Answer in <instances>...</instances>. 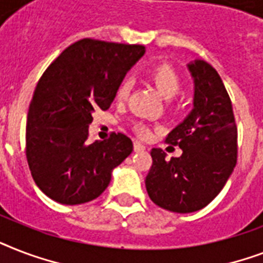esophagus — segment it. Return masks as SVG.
<instances>
[{"label":"esophagus","mask_w":263,"mask_h":263,"mask_svg":"<svg viewBox=\"0 0 263 263\" xmlns=\"http://www.w3.org/2000/svg\"><path fill=\"white\" fill-rule=\"evenodd\" d=\"M144 148H146L144 147V144H142L140 142H138V140L134 142V150H135V152H143Z\"/></svg>","instance_id":"34e87169"}]
</instances>
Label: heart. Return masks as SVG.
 I'll return each mask as SVG.
<instances>
[{"label": "heart", "mask_w": 263, "mask_h": 263, "mask_svg": "<svg viewBox=\"0 0 263 263\" xmlns=\"http://www.w3.org/2000/svg\"><path fill=\"white\" fill-rule=\"evenodd\" d=\"M147 78L156 86L157 90L160 91V94L166 99L175 97L180 91V87H181L180 75L172 67H169L166 64H160V65L150 68L147 72ZM129 88H131L129 82L127 79H124L119 84L117 90H116V99L117 101H125L128 98V94H129ZM134 129L140 138H148L150 134H152L150 128L146 124L142 123L135 124Z\"/></svg>", "instance_id": "b5f03b06"}]
</instances>
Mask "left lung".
Here are the masks:
<instances>
[{
	"mask_svg": "<svg viewBox=\"0 0 263 263\" xmlns=\"http://www.w3.org/2000/svg\"><path fill=\"white\" fill-rule=\"evenodd\" d=\"M194 78V109L165 142L183 154L166 160L153 148L146 176L150 199L175 213H192L208 206L224 188L237 160V128L232 102L220 75L203 60L187 65Z\"/></svg>",
	"mask_w": 263,
	"mask_h": 263,
	"instance_id": "1",
	"label": "left lung"
}]
</instances>
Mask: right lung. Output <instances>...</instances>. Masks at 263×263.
Returning <instances> with one entry per match:
<instances>
[{
	"label": "right lung",
	"mask_w": 263,
	"mask_h": 263,
	"mask_svg": "<svg viewBox=\"0 0 263 263\" xmlns=\"http://www.w3.org/2000/svg\"><path fill=\"white\" fill-rule=\"evenodd\" d=\"M144 46L80 39L41 76L30 103L26 156L39 190L63 204L98 198L134 150L124 134L88 143L92 113L107 110Z\"/></svg>",
	"instance_id": "obj_1"
}]
</instances>
